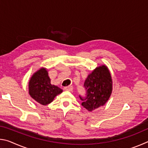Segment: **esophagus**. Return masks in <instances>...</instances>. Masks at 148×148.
<instances>
[{
	"mask_svg": "<svg viewBox=\"0 0 148 148\" xmlns=\"http://www.w3.org/2000/svg\"><path fill=\"white\" fill-rule=\"evenodd\" d=\"M64 89L65 91H72V90H73V87L70 86H67V87H64Z\"/></svg>",
	"mask_w": 148,
	"mask_h": 148,
	"instance_id": "34e87169",
	"label": "esophagus"
}]
</instances>
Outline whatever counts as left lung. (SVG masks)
<instances>
[{
    "label": "left lung",
    "mask_w": 148,
    "mask_h": 148,
    "mask_svg": "<svg viewBox=\"0 0 148 148\" xmlns=\"http://www.w3.org/2000/svg\"><path fill=\"white\" fill-rule=\"evenodd\" d=\"M86 91L85 97L79 95L82 105L88 111L98 108L106 104L112 91V79L108 69L105 65L97 67L84 82Z\"/></svg>",
    "instance_id": "left-lung-1"
}]
</instances>
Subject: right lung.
<instances>
[{
    "instance_id": "obj_1",
    "label": "right lung",
    "mask_w": 148,
    "mask_h": 148,
    "mask_svg": "<svg viewBox=\"0 0 148 148\" xmlns=\"http://www.w3.org/2000/svg\"><path fill=\"white\" fill-rule=\"evenodd\" d=\"M62 90L51 84L46 69L41 68L32 75L29 83V92L31 97L42 105H47L55 97L61 93Z\"/></svg>"
}]
</instances>
